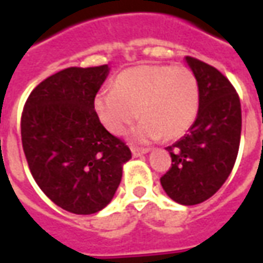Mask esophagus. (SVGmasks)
<instances>
[{
  "label": "esophagus",
  "instance_id": "obj_1",
  "mask_svg": "<svg viewBox=\"0 0 263 263\" xmlns=\"http://www.w3.org/2000/svg\"><path fill=\"white\" fill-rule=\"evenodd\" d=\"M131 151L134 156H141V155H145L149 152L148 148H135V146H132Z\"/></svg>",
  "mask_w": 263,
  "mask_h": 263
}]
</instances>
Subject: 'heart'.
<instances>
[{
  "label": "heart",
  "mask_w": 263,
  "mask_h": 263,
  "mask_svg": "<svg viewBox=\"0 0 263 263\" xmlns=\"http://www.w3.org/2000/svg\"><path fill=\"white\" fill-rule=\"evenodd\" d=\"M103 125L121 135L139 117L137 141L177 139L192 128L200 108L196 76L183 66L142 65L124 70L114 88H104L94 98Z\"/></svg>",
  "instance_id": "obj_1"
}]
</instances>
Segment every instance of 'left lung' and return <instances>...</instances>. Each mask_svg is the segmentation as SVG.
<instances>
[{
	"label": "left lung",
	"instance_id": "1",
	"mask_svg": "<svg viewBox=\"0 0 263 263\" xmlns=\"http://www.w3.org/2000/svg\"><path fill=\"white\" fill-rule=\"evenodd\" d=\"M200 88L197 118L187 135L167 146L172 166L160 177L166 194L183 205L214 196L230 176L241 141V101L231 81L201 60L186 56Z\"/></svg>",
	"mask_w": 263,
	"mask_h": 263
}]
</instances>
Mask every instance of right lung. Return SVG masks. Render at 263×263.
Listing matches in <instances>:
<instances>
[{
    "label": "right lung",
    "instance_id": "1",
    "mask_svg": "<svg viewBox=\"0 0 263 263\" xmlns=\"http://www.w3.org/2000/svg\"><path fill=\"white\" fill-rule=\"evenodd\" d=\"M108 66L67 67L26 100L21 138L35 182L56 205L94 214L114 197L131 149L98 120L94 98Z\"/></svg>",
    "mask_w": 263,
    "mask_h": 263
}]
</instances>
